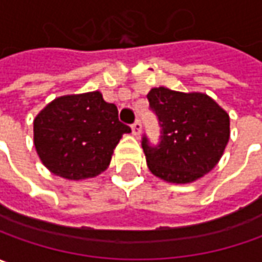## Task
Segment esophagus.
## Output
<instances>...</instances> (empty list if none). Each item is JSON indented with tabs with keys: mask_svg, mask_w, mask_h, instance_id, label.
<instances>
[{
	"mask_svg": "<svg viewBox=\"0 0 262 262\" xmlns=\"http://www.w3.org/2000/svg\"><path fill=\"white\" fill-rule=\"evenodd\" d=\"M132 132L135 136H139L140 132H142V124H140V120H136V122L132 124Z\"/></svg>",
	"mask_w": 262,
	"mask_h": 262,
	"instance_id": "34e87169",
	"label": "esophagus"
}]
</instances>
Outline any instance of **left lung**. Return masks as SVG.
<instances>
[{"label":"left lung","mask_w":262,"mask_h":262,"mask_svg":"<svg viewBox=\"0 0 262 262\" xmlns=\"http://www.w3.org/2000/svg\"><path fill=\"white\" fill-rule=\"evenodd\" d=\"M149 108L161 127L159 142L142 136V148L154 176L169 183L195 181L219 162L229 140V116L202 93L152 88Z\"/></svg>","instance_id":"left-lung-1"}]
</instances>
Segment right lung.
<instances>
[{"label":"right lung","instance_id":"right-lung-1","mask_svg":"<svg viewBox=\"0 0 262 262\" xmlns=\"http://www.w3.org/2000/svg\"><path fill=\"white\" fill-rule=\"evenodd\" d=\"M129 132L117 107L98 91L65 95L34 119V146L55 176L84 180L107 169L122 135Z\"/></svg>","mask_w":262,"mask_h":262}]
</instances>
